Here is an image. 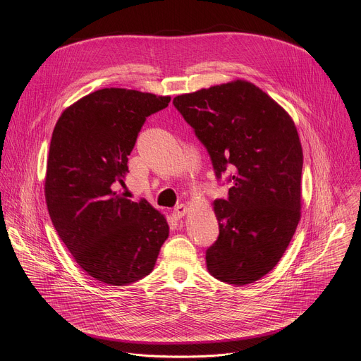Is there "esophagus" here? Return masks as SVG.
<instances>
[{
  "label": "esophagus",
  "instance_id": "esophagus-1",
  "mask_svg": "<svg viewBox=\"0 0 361 361\" xmlns=\"http://www.w3.org/2000/svg\"><path fill=\"white\" fill-rule=\"evenodd\" d=\"M187 212H188V207L185 204H178L177 207H174V210H173V217L178 220V219L184 217L187 214Z\"/></svg>",
  "mask_w": 361,
  "mask_h": 361
}]
</instances>
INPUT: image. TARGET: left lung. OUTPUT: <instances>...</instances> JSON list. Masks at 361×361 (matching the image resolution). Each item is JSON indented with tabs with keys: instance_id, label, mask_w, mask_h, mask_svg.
<instances>
[{
	"instance_id": "1",
	"label": "left lung",
	"mask_w": 361,
	"mask_h": 361,
	"mask_svg": "<svg viewBox=\"0 0 361 361\" xmlns=\"http://www.w3.org/2000/svg\"><path fill=\"white\" fill-rule=\"evenodd\" d=\"M174 107L207 148L228 197L214 201L220 234L205 251L212 276L244 286L288 247L301 209L302 149L291 117L264 91L237 80L177 95Z\"/></svg>"
}]
</instances>
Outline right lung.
I'll use <instances>...</instances> for the list:
<instances>
[{
  "mask_svg": "<svg viewBox=\"0 0 361 361\" xmlns=\"http://www.w3.org/2000/svg\"><path fill=\"white\" fill-rule=\"evenodd\" d=\"M170 97L102 88L59 118L47 160L45 201L60 238L88 276L127 286L148 276L169 237L166 217L126 187L128 156L147 117Z\"/></svg>",
  "mask_w": 361,
  "mask_h": 361,
  "instance_id": "1",
  "label": "right lung"
}]
</instances>
